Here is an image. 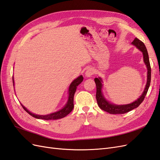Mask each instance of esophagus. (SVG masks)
Returning <instances> with one entry per match:
<instances>
[{"label":"esophagus","mask_w":160,"mask_h":160,"mask_svg":"<svg viewBox=\"0 0 160 160\" xmlns=\"http://www.w3.org/2000/svg\"><path fill=\"white\" fill-rule=\"evenodd\" d=\"M94 71L92 68H89L85 72V76L86 77H90L91 76H92L94 74Z\"/></svg>","instance_id":"1"}]
</instances>
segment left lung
Wrapping results in <instances>:
<instances>
[{
    "label": "left lung",
    "instance_id": "left-lung-1",
    "mask_svg": "<svg viewBox=\"0 0 160 160\" xmlns=\"http://www.w3.org/2000/svg\"><path fill=\"white\" fill-rule=\"evenodd\" d=\"M131 44L135 46L143 53V62L146 67H147L148 70L147 82H146V85L143 92L141 94V95H140V97L136 100H135L134 102L127 104H115L109 102L108 100H107L105 98V97H104L102 91L103 87L102 79L100 77L95 78L94 82L96 83V86H97L96 98H97L98 105L102 110L110 114H124L133 110V109L137 107H138L140 105V104L142 102L143 100H144L146 94H147L148 91L150 82H151V66H150L148 50L146 49L145 44L138 38H135L133 40V42L131 43Z\"/></svg>",
    "mask_w": 160,
    "mask_h": 160
}]
</instances>
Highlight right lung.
I'll use <instances>...</instances> for the list:
<instances>
[{"mask_svg": "<svg viewBox=\"0 0 160 160\" xmlns=\"http://www.w3.org/2000/svg\"><path fill=\"white\" fill-rule=\"evenodd\" d=\"M83 81V76L80 75L76 79H74L72 82L69 86V89H68V98L67 102L65 104V105L63 106L62 108L60 110H59L56 112H54L52 113L48 114V115H36L33 112H30L28 109L25 108L22 104L21 103V106L23 108L24 110L29 113V115L32 117H33L36 118H38V119H44V120H56L59 119V118H62L68 115L74 108V96L76 92V90L77 88V86H78ZM12 83L13 86H15V82L14 79H13L12 77Z\"/></svg>", "mask_w": 160, "mask_h": 160, "instance_id": "right-lung-1", "label": "right lung"}]
</instances>
